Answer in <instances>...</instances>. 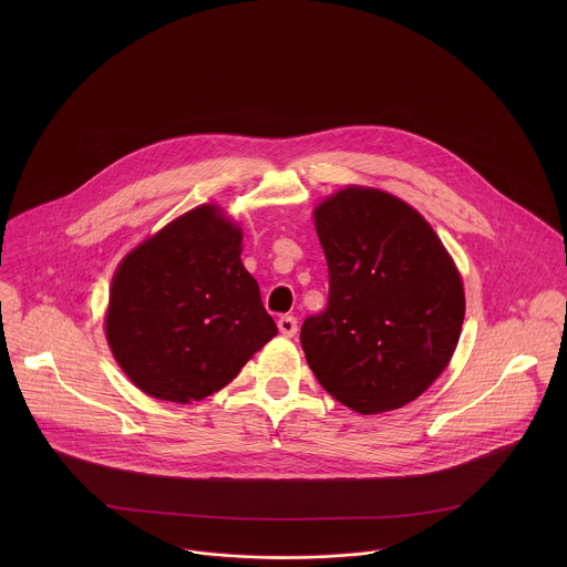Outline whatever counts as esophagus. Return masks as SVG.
I'll return each instance as SVG.
<instances>
[{
  "mask_svg": "<svg viewBox=\"0 0 567 567\" xmlns=\"http://www.w3.org/2000/svg\"><path fill=\"white\" fill-rule=\"evenodd\" d=\"M277 327H279V331H281L286 338H292V336L297 333V319H295V317H281V319L277 321Z\"/></svg>",
  "mask_w": 567,
  "mask_h": 567,
  "instance_id": "34e87169",
  "label": "esophagus"
}]
</instances>
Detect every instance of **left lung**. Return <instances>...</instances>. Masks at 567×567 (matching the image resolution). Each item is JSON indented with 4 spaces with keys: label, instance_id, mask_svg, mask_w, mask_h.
I'll use <instances>...</instances> for the list:
<instances>
[{
    "label": "left lung",
    "instance_id": "1",
    "mask_svg": "<svg viewBox=\"0 0 567 567\" xmlns=\"http://www.w3.org/2000/svg\"><path fill=\"white\" fill-rule=\"evenodd\" d=\"M327 308L301 327L324 391L360 414L416 400L450 364L465 319L461 272L402 198L349 185L315 209Z\"/></svg>",
    "mask_w": 567,
    "mask_h": 567
}]
</instances>
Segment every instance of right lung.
<instances>
[{
  "label": "right lung",
  "mask_w": 567,
  "mask_h": 567,
  "mask_svg": "<svg viewBox=\"0 0 567 567\" xmlns=\"http://www.w3.org/2000/svg\"><path fill=\"white\" fill-rule=\"evenodd\" d=\"M240 252L243 229L220 207L200 205L122 259L104 329L140 391L174 404L200 402L277 336Z\"/></svg>",
  "instance_id": "1"
}]
</instances>
